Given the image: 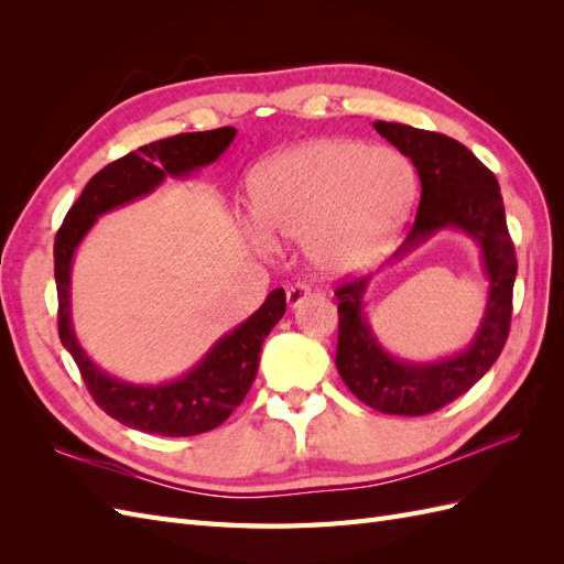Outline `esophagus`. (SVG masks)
<instances>
[{"label":"esophagus","mask_w":564,"mask_h":564,"mask_svg":"<svg viewBox=\"0 0 564 564\" xmlns=\"http://www.w3.org/2000/svg\"><path fill=\"white\" fill-rule=\"evenodd\" d=\"M311 296V286H305V284H294V286H289L286 289V305L292 311H296L299 305Z\"/></svg>","instance_id":"1"}]
</instances>
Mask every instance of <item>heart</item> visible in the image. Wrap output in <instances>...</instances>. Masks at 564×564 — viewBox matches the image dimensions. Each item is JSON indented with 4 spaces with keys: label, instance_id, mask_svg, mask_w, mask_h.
<instances>
[{
    "label": "heart",
    "instance_id": "obj_1",
    "mask_svg": "<svg viewBox=\"0 0 564 564\" xmlns=\"http://www.w3.org/2000/svg\"><path fill=\"white\" fill-rule=\"evenodd\" d=\"M414 197V164L400 150L313 139L256 172L253 237L261 247L299 242L319 275L346 278L390 249Z\"/></svg>",
    "mask_w": 564,
    "mask_h": 564
}]
</instances>
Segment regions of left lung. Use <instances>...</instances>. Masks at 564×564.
I'll use <instances>...</instances> for the list:
<instances>
[{"mask_svg": "<svg viewBox=\"0 0 564 564\" xmlns=\"http://www.w3.org/2000/svg\"><path fill=\"white\" fill-rule=\"evenodd\" d=\"M373 129L412 160L421 181L416 220L388 263L402 261L435 232L454 230L475 242L487 280L485 313L470 344L431 362L404 360L381 346L365 313L371 275L336 289L340 379L377 412L423 416L464 395L497 362L510 329L518 261L499 183L466 145L445 133L398 122H377Z\"/></svg>", "mask_w": 564, "mask_h": 564, "instance_id": "1", "label": "left lung"}]
</instances>
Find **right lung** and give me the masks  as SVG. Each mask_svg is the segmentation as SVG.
Segmentation results:
<instances>
[{"label":"right lung","instance_id":"add662e5","mask_svg":"<svg viewBox=\"0 0 564 564\" xmlns=\"http://www.w3.org/2000/svg\"><path fill=\"white\" fill-rule=\"evenodd\" d=\"M235 133L232 127L178 133L119 158L87 183L56 235L54 275L61 344L73 355L96 404L133 431L187 437L224 423L249 392L259 371L263 340L286 311L284 289H272L259 311L220 336L181 377L162 383H131L100 369L75 334V253L100 216L152 195L166 178H191L202 166H209L224 155Z\"/></svg>","mask_w":564,"mask_h":564}]
</instances>
